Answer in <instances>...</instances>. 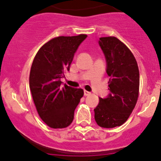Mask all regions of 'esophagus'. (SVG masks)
I'll return each instance as SVG.
<instances>
[{"mask_svg":"<svg viewBox=\"0 0 161 161\" xmlns=\"http://www.w3.org/2000/svg\"><path fill=\"white\" fill-rule=\"evenodd\" d=\"M84 94H85V96H89V95L91 94V93L90 92H89V91L85 90L84 91Z\"/></svg>","mask_w":161,"mask_h":161,"instance_id":"esophagus-1","label":"esophagus"}]
</instances>
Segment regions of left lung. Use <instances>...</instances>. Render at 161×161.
Returning <instances> with one entry per match:
<instances>
[{
  "mask_svg": "<svg viewBox=\"0 0 161 161\" xmlns=\"http://www.w3.org/2000/svg\"><path fill=\"white\" fill-rule=\"evenodd\" d=\"M99 45L107 63L110 93L106 98H99L94 119L101 127L113 128L123 125L136 106L139 91V68L130 50L116 37L100 38Z\"/></svg>",
  "mask_w": 161,
  "mask_h": 161,
  "instance_id": "left-lung-1",
  "label": "left lung"
}]
</instances>
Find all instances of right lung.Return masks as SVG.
<instances>
[{
	"instance_id": "right-lung-1",
	"label": "right lung",
	"mask_w": 161,
	"mask_h": 161,
	"mask_svg": "<svg viewBox=\"0 0 161 161\" xmlns=\"http://www.w3.org/2000/svg\"><path fill=\"white\" fill-rule=\"evenodd\" d=\"M86 35L59 36L42 45L37 52L30 72V89L38 115L48 126L65 128L72 123L74 111L84 95L82 89L67 85L60 78L69 67Z\"/></svg>"
}]
</instances>
